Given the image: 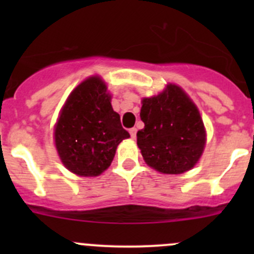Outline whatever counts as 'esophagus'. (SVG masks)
I'll list each match as a JSON object with an SVG mask.
<instances>
[{
	"label": "esophagus",
	"instance_id": "obj_1",
	"mask_svg": "<svg viewBox=\"0 0 254 254\" xmlns=\"http://www.w3.org/2000/svg\"><path fill=\"white\" fill-rule=\"evenodd\" d=\"M129 132H130V135H131L132 139H135V137H136V127H131V129L129 130Z\"/></svg>",
	"mask_w": 254,
	"mask_h": 254
}]
</instances>
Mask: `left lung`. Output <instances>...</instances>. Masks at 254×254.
I'll use <instances>...</instances> for the list:
<instances>
[{"label":"left lung","mask_w":254,"mask_h":254,"mask_svg":"<svg viewBox=\"0 0 254 254\" xmlns=\"http://www.w3.org/2000/svg\"><path fill=\"white\" fill-rule=\"evenodd\" d=\"M137 146L150 167L166 175H181L196 165L206 134L198 108L186 92L168 84L155 97L142 99Z\"/></svg>","instance_id":"left-lung-1"}]
</instances>
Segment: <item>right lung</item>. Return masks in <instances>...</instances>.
<instances>
[{"instance_id": "obj_1", "label": "right lung", "mask_w": 254, "mask_h": 254, "mask_svg": "<svg viewBox=\"0 0 254 254\" xmlns=\"http://www.w3.org/2000/svg\"><path fill=\"white\" fill-rule=\"evenodd\" d=\"M55 146L68 171L96 177L111 166L118 145L130 137L111 94L98 76L84 79L68 96L55 125Z\"/></svg>"}]
</instances>
